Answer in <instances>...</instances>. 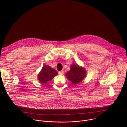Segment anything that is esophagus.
I'll return each instance as SVG.
<instances>
[{"instance_id": "1", "label": "esophagus", "mask_w": 127, "mask_h": 127, "mask_svg": "<svg viewBox=\"0 0 127 127\" xmlns=\"http://www.w3.org/2000/svg\"><path fill=\"white\" fill-rule=\"evenodd\" d=\"M63 74H64V72H63V71H59V75H63Z\"/></svg>"}]
</instances>
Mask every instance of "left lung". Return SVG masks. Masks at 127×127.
Wrapping results in <instances>:
<instances>
[{"mask_svg":"<svg viewBox=\"0 0 127 127\" xmlns=\"http://www.w3.org/2000/svg\"><path fill=\"white\" fill-rule=\"evenodd\" d=\"M86 70L77 64H72L70 66V70L65 74L66 78L73 84H77L81 82L86 77Z\"/></svg>","mask_w":127,"mask_h":127,"instance_id":"obj_1","label":"left lung"}]
</instances>
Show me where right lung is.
Masks as SVG:
<instances>
[{"mask_svg": "<svg viewBox=\"0 0 127 127\" xmlns=\"http://www.w3.org/2000/svg\"><path fill=\"white\" fill-rule=\"evenodd\" d=\"M58 75V72L55 69L51 68L48 65H45L42 68L38 75V79L41 83L46 84L49 81Z\"/></svg>", "mask_w": 127, "mask_h": 127, "instance_id": "add662e5", "label": "right lung"}]
</instances>
